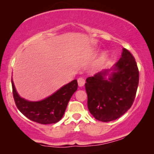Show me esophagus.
I'll return each instance as SVG.
<instances>
[{
  "instance_id": "34e87169",
  "label": "esophagus",
  "mask_w": 154,
  "mask_h": 154,
  "mask_svg": "<svg viewBox=\"0 0 154 154\" xmlns=\"http://www.w3.org/2000/svg\"><path fill=\"white\" fill-rule=\"evenodd\" d=\"M85 79H83V78H79V79H78V84H79V86L80 87H83V86L85 85Z\"/></svg>"
}]
</instances>
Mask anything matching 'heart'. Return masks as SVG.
Instances as JSON below:
<instances>
[{
	"label": "heart",
	"mask_w": 154,
	"mask_h": 154,
	"mask_svg": "<svg viewBox=\"0 0 154 154\" xmlns=\"http://www.w3.org/2000/svg\"><path fill=\"white\" fill-rule=\"evenodd\" d=\"M107 58H108V55H107L106 53L103 52V53H102V54L100 55V59H99V63H100V64H104V63L107 60Z\"/></svg>",
	"instance_id": "obj_1"
}]
</instances>
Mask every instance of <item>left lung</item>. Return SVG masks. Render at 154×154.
Segmentation results:
<instances>
[{
  "label": "left lung",
  "mask_w": 154,
  "mask_h": 154,
  "mask_svg": "<svg viewBox=\"0 0 154 154\" xmlns=\"http://www.w3.org/2000/svg\"><path fill=\"white\" fill-rule=\"evenodd\" d=\"M139 84L136 61L123 48L119 62L86 79L88 107L100 121H114L123 116L133 104Z\"/></svg>",
  "instance_id": "1"
}]
</instances>
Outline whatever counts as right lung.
Segmentation results:
<instances>
[{"label": "right lung", "mask_w": 154, "mask_h": 154, "mask_svg": "<svg viewBox=\"0 0 154 154\" xmlns=\"http://www.w3.org/2000/svg\"><path fill=\"white\" fill-rule=\"evenodd\" d=\"M12 92L17 109L31 121L41 124L56 123L64 114L73 94L77 90V80H73L43 100L32 102L21 97L12 78Z\"/></svg>", "instance_id": "1"}]
</instances>
